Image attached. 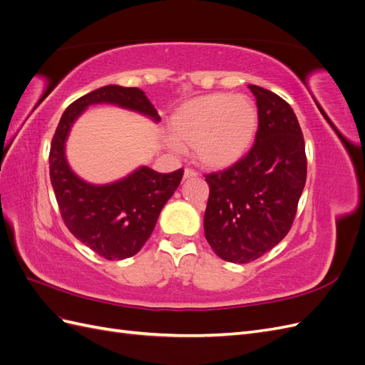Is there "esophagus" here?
<instances>
[{
    "label": "esophagus",
    "mask_w": 365,
    "mask_h": 365,
    "mask_svg": "<svg viewBox=\"0 0 365 365\" xmlns=\"http://www.w3.org/2000/svg\"><path fill=\"white\" fill-rule=\"evenodd\" d=\"M196 175H197V173H196L193 169H189V168L184 169V180H190V178H195Z\"/></svg>",
    "instance_id": "esophagus-1"
}]
</instances>
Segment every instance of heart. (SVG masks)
Instances as JSON below:
<instances>
[{"instance_id": "b5f03b06", "label": "heart", "mask_w": 365, "mask_h": 365, "mask_svg": "<svg viewBox=\"0 0 365 365\" xmlns=\"http://www.w3.org/2000/svg\"><path fill=\"white\" fill-rule=\"evenodd\" d=\"M172 140L192 148L196 161L222 169L245 155L259 126V113L247 96L208 94L181 105L170 117Z\"/></svg>"}]
</instances>
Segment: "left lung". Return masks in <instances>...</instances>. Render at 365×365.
Wrapping results in <instances>:
<instances>
[{"label":"left lung","instance_id":"obj_1","mask_svg":"<svg viewBox=\"0 0 365 365\" xmlns=\"http://www.w3.org/2000/svg\"><path fill=\"white\" fill-rule=\"evenodd\" d=\"M256 143L231 168L205 175V239L220 259L248 263L288 235L306 184L304 138L289 103L257 85Z\"/></svg>","mask_w":365,"mask_h":365}]
</instances>
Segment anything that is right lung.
Here are the masks:
<instances>
[{"label":"right lung","instance_id":"add662e5","mask_svg":"<svg viewBox=\"0 0 365 365\" xmlns=\"http://www.w3.org/2000/svg\"><path fill=\"white\" fill-rule=\"evenodd\" d=\"M111 103L160 121L157 109L138 88L108 85L77 98L61 117L50 148V180L61 216L73 236L108 260L132 257L150 237L164 204L182 180V169L158 173L143 168L126 178L94 185L81 180L65 158V141L85 109Z\"/></svg>","mask_w":365,"mask_h":365}]
</instances>
